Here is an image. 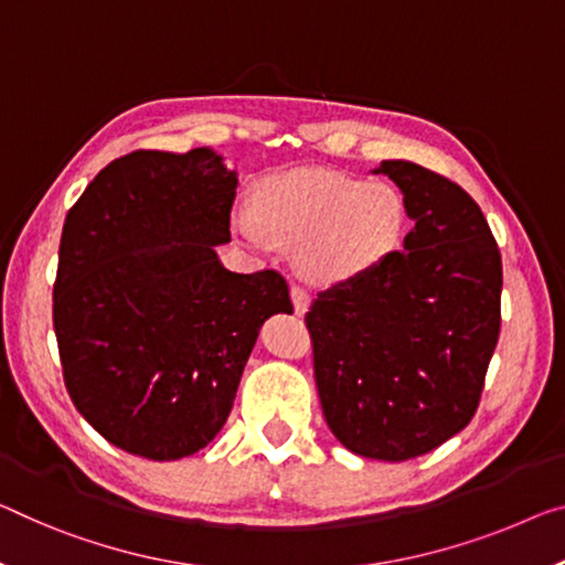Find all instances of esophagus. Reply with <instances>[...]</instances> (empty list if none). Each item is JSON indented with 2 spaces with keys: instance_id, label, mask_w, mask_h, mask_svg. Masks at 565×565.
I'll use <instances>...</instances> for the list:
<instances>
[{
  "instance_id": "obj_1",
  "label": "esophagus",
  "mask_w": 565,
  "mask_h": 565,
  "mask_svg": "<svg viewBox=\"0 0 565 565\" xmlns=\"http://www.w3.org/2000/svg\"><path fill=\"white\" fill-rule=\"evenodd\" d=\"M290 298H292V306H295V312H298V316H302V312L310 308V295H308V290H302L300 285H292Z\"/></svg>"
}]
</instances>
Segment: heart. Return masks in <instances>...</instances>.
<instances>
[{"mask_svg": "<svg viewBox=\"0 0 565 565\" xmlns=\"http://www.w3.org/2000/svg\"><path fill=\"white\" fill-rule=\"evenodd\" d=\"M232 227L257 253L295 245V265L318 285L351 280L384 263L406 232L404 196L384 181L300 169L259 184L257 204L232 206Z\"/></svg>", "mask_w": 565, "mask_h": 565, "instance_id": "obj_1", "label": "heart"}]
</instances>
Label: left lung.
I'll use <instances>...</instances> for the list:
<instances>
[{
    "label": "left lung",
    "instance_id": "1",
    "mask_svg": "<svg viewBox=\"0 0 565 565\" xmlns=\"http://www.w3.org/2000/svg\"><path fill=\"white\" fill-rule=\"evenodd\" d=\"M414 230L402 253L320 292L306 316L328 427L345 449L404 462L462 431L498 345L502 263L462 186L381 161Z\"/></svg>",
    "mask_w": 565,
    "mask_h": 565
}]
</instances>
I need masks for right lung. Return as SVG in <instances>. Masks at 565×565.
<instances>
[{
  "label": "right lung",
  "instance_id": "right-lung-1",
  "mask_svg": "<svg viewBox=\"0 0 565 565\" xmlns=\"http://www.w3.org/2000/svg\"><path fill=\"white\" fill-rule=\"evenodd\" d=\"M237 171L212 149L110 161L67 212L55 335L75 409L110 445L171 462L220 434L259 328L292 312L275 270L232 273Z\"/></svg>",
  "mask_w": 565,
  "mask_h": 565
}]
</instances>
